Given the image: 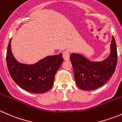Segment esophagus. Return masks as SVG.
Masks as SVG:
<instances>
[{"instance_id":"1","label":"esophagus","mask_w":122,"mask_h":122,"mask_svg":"<svg viewBox=\"0 0 122 122\" xmlns=\"http://www.w3.org/2000/svg\"><path fill=\"white\" fill-rule=\"evenodd\" d=\"M62 56L65 61H69L70 60V53L68 51H64L62 52Z\"/></svg>"}]
</instances>
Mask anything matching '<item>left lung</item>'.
<instances>
[{
    "mask_svg": "<svg viewBox=\"0 0 122 122\" xmlns=\"http://www.w3.org/2000/svg\"><path fill=\"white\" fill-rule=\"evenodd\" d=\"M74 75L77 86L80 89L88 91L103 86L115 71L117 61V53L113 36L110 45V54L101 62H93L78 54L70 55Z\"/></svg>",
    "mask_w": 122,
    "mask_h": 122,
    "instance_id": "8db88e82",
    "label": "left lung"
}]
</instances>
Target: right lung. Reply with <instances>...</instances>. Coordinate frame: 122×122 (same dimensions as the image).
Listing matches in <instances>:
<instances>
[{"label":"right lung","instance_id":"add662e5","mask_svg":"<svg viewBox=\"0 0 122 122\" xmlns=\"http://www.w3.org/2000/svg\"><path fill=\"white\" fill-rule=\"evenodd\" d=\"M11 39L6 52V62L10 75L16 83L27 92L43 93L51 89L55 75L63 62L62 54L46 56L35 64H21L12 53Z\"/></svg>","mask_w":122,"mask_h":122}]
</instances>
